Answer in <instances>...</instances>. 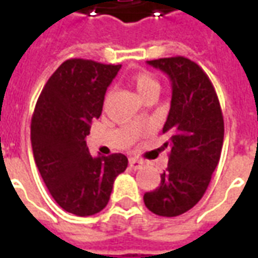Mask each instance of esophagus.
I'll use <instances>...</instances> for the list:
<instances>
[{
  "instance_id": "esophagus-1",
  "label": "esophagus",
  "mask_w": 258,
  "mask_h": 258,
  "mask_svg": "<svg viewBox=\"0 0 258 258\" xmlns=\"http://www.w3.org/2000/svg\"><path fill=\"white\" fill-rule=\"evenodd\" d=\"M142 166H144V162H142V160H138V159H135V157H131V159H130V167L131 168L140 170V168H142Z\"/></svg>"
}]
</instances>
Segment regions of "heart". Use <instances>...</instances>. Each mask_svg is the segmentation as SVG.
I'll return each mask as SVG.
<instances>
[{"label":"heart","instance_id":"heart-1","mask_svg":"<svg viewBox=\"0 0 258 258\" xmlns=\"http://www.w3.org/2000/svg\"><path fill=\"white\" fill-rule=\"evenodd\" d=\"M133 84H134L135 90H137L142 101L152 94L160 92V83L151 73H146V72H142V73L134 76ZM107 98H109V94H106V99Z\"/></svg>","mask_w":258,"mask_h":258}]
</instances>
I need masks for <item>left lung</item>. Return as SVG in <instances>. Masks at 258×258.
Returning a JSON list of instances; mask_svg holds the SVG:
<instances>
[{
	"label": "left lung",
	"mask_w": 258,
	"mask_h": 258,
	"mask_svg": "<svg viewBox=\"0 0 258 258\" xmlns=\"http://www.w3.org/2000/svg\"><path fill=\"white\" fill-rule=\"evenodd\" d=\"M171 80V106L163 134L170 149L160 185L144 195L157 216L177 217L190 210L205 195L221 156L224 118L209 76L184 56L148 60Z\"/></svg>",
	"instance_id": "obj_1"
}]
</instances>
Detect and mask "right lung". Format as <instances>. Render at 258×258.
I'll return each instance as SVG.
<instances>
[{"label": "right lung", "instance_id": "right-lung-1", "mask_svg": "<svg viewBox=\"0 0 258 258\" xmlns=\"http://www.w3.org/2000/svg\"><path fill=\"white\" fill-rule=\"evenodd\" d=\"M120 64L69 59L49 77L31 118V148L49 194L80 217L106 207L113 182L127 168L123 153L92 156L85 137L101 116L107 87Z\"/></svg>", "mask_w": 258, "mask_h": 258}]
</instances>
